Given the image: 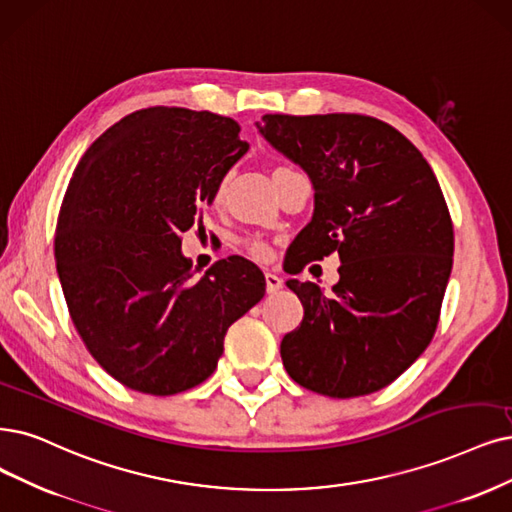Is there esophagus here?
Returning <instances> with one entry per match:
<instances>
[{
  "label": "esophagus",
  "mask_w": 512,
  "mask_h": 512,
  "mask_svg": "<svg viewBox=\"0 0 512 512\" xmlns=\"http://www.w3.org/2000/svg\"><path fill=\"white\" fill-rule=\"evenodd\" d=\"M278 289H282V278L276 276L274 272H266V291L276 293Z\"/></svg>",
  "instance_id": "obj_1"
}]
</instances>
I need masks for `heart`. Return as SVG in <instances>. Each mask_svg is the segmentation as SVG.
Returning a JSON list of instances; mask_svg holds the SVG:
<instances>
[{
    "instance_id": "obj_1",
    "label": "heart",
    "mask_w": 512,
    "mask_h": 512,
    "mask_svg": "<svg viewBox=\"0 0 512 512\" xmlns=\"http://www.w3.org/2000/svg\"><path fill=\"white\" fill-rule=\"evenodd\" d=\"M282 170H289V168H287V166H276L272 175H276V173H282ZM225 189H227V179H223V181L219 183V187L215 189V200H217V202H219V200L225 196ZM244 251L249 253L253 259H257V261H266V259L270 257V249H268V244H266V242H261V240H257V238H249V240H244Z\"/></svg>"
}]
</instances>
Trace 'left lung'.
I'll return each mask as SVG.
<instances>
[{
    "label": "left lung",
    "mask_w": 512,
    "mask_h": 512,
    "mask_svg": "<svg viewBox=\"0 0 512 512\" xmlns=\"http://www.w3.org/2000/svg\"><path fill=\"white\" fill-rule=\"evenodd\" d=\"M257 128L306 170L312 221L291 244L293 274L339 255L329 295L287 280L304 304L282 365L312 392L352 399L392 384L437 331L453 263V223L430 164L390 124L358 113H266Z\"/></svg>",
    "instance_id": "8db88e82"
}]
</instances>
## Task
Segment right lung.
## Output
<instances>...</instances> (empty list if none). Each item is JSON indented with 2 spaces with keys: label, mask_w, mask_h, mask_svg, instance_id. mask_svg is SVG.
<instances>
[{
  "label": "right lung",
  "mask_w": 512,
  "mask_h": 512,
  "mask_svg": "<svg viewBox=\"0 0 512 512\" xmlns=\"http://www.w3.org/2000/svg\"><path fill=\"white\" fill-rule=\"evenodd\" d=\"M232 118L139 109L107 128L69 181L54 236L56 272L84 346L113 380L168 396L217 369L232 323L266 293L244 257L194 278L181 234L249 149Z\"/></svg>",
  "instance_id": "add662e5"
}]
</instances>
